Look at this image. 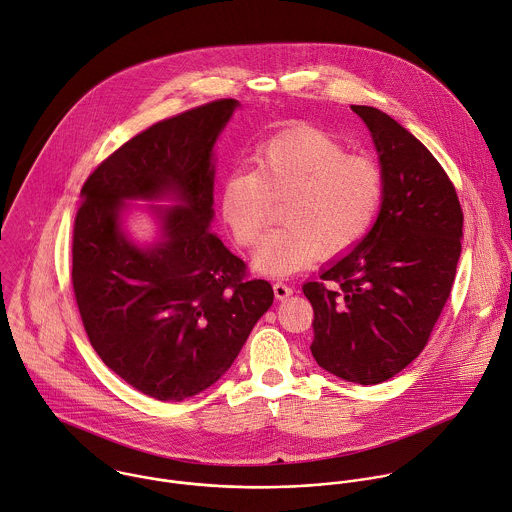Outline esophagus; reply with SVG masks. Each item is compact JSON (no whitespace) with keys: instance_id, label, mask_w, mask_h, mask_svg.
I'll return each mask as SVG.
<instances>
[{"instance_id":"34e87169","label":"esophagus","mask_w":512,"mask_h":512,"mask_svg":"<svg viewBox=\"0 0 512 512\" xmlns=\"http://www.w3.org/2000/svg\"><path fill=\"white\" fill-rule=\"evenodd\" d=\"M292 292H294V290H292V286H290V284H286V282H282V280L274 282V296H276L278 300L288 298Z\"/></svg>"}]
</instances>
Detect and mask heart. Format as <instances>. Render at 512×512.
Instances as JSON below:
<instances>
[{"instance_id":"heart-1","label":"heart","mask_w":512,"mask_h":512,"mask_svg":"<svg viewBox=\"0 0 512 512\" xmlns=\"http://www.w3.org/2000/svg\"><path fill=\"white\" fill-rule=\"evenodd\" d=\"M386 196L382 166L366 154H350L338 138L302 128L284 132L256 150L252 172L234 170L220 186L218 208L240 248L254 246L284 202L280 220L254 254L268 276L308 266L316 254L336 256L372 230Z\"/></svg>"}]
</instances>
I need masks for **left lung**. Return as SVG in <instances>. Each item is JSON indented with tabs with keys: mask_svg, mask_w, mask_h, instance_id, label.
<instances>
[{
	"mask_svg": "<svg viewBox=\"0 0 512 512\" xmlns=\"http://www.w3.org/2000/svg\"><path fill=\"white\" fill-rule=\"evenodd\" d=\"M370 130L386 178L376 224L344 258L302 286L314 310L316 362L356 384H378L426 346L450 296L462 208L436 158L406 128L352 106Z\"/></svg>",
	"mask_w": 512,
	"mask_h": 512,
	"instance_id": "8db88e82",
	"label": "left lung"
}]
</instances>
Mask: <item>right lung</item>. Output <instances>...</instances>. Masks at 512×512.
Wrapping results in <instances>:
<instances>
[{
	"mask_svg": "<svg viewBox=\"0 0 512 512\" xmlns=\"http://www.w3.org/2000/svg\"><path fill=\"white\" fill-rule=\"evenodd\" d=\"M236 106L214 100L150 126L82 186L72 284L84 328L104 364L156 400L212 386L274 300L270 282L208 230L212 148ZM166 193L183 204L163 213V242L134 247L119 228L123 200Z\"/></svg>",
	"mask_w": 512,
	"mask_h": 512,
	"instance_id": "add662e5",
	"label": "right lung"
}]
</instances>
